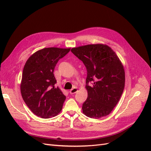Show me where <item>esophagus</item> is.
I'll return each mask as SVG.
<instances>
[{
    "instance_id": "obj_1",
    "label": "esophagus",
    "mask_w": 151,
    "mask_h": 151,
    "mask_svg": "<svg viewBox=\"0 0 151 151\" xmlns=\"http://www.w3.org/2000/svg\"><path fill=\"white\" fill-rule=\"evenodd\" d=\"M77 88H74L70 89V90L69 91V93H70V94H75V93L77 92Z\"/></svg>"
}]
</instances>
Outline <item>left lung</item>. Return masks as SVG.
<instances>
[{
	"label": "left lung",
	"mask_w": 151,
	"mask_h": 151,
	"mask_svg": "<svg viewBox=\"0 0 151 151\" xmlns=\"http://www.w3.org/2000/svg\"><path fill=\"white\" fill-rule=\"evenodd\" d=\"M71 52L83 61L87 69L88 98L82 107L83 113L96 119L108 115L124 89L125 76L122 63L106 45H87L72 48Z\"/></svg>",
	"instance_id": "8db88e82"
}]
</instances>
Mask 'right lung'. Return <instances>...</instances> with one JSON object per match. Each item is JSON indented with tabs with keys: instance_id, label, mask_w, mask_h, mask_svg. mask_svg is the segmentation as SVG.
<instances>
[{
	"instance_id": "add662e5",
	"label": "right lung",
	"mask_w": 151,
	"mask_h": 151,
	"mask_svg": "<svg viewBox=\"0 0 151 151\" xmlns=\"http://www.w3.org/2000/svg\"><path fill=\"white\" fill-rule=\"evenodd\" d=\"M70 48H45L34 53L26 61L22 74L21 93L27 106L35 115L50 118L62 109L65 96L55 88L53 74L58 61Z\"/></svg>"
}]
</instances>
